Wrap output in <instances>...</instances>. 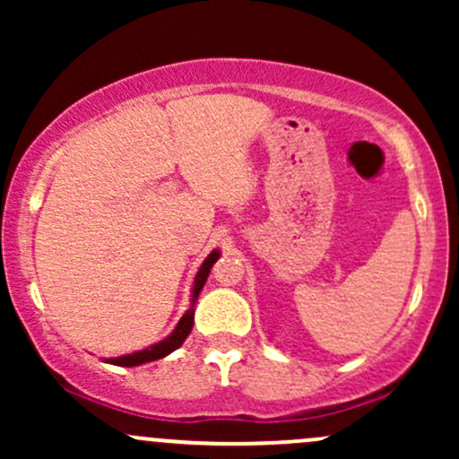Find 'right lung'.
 I'll return each mask as SVG.
<instances>
[{
  "instance_id": "obj_1",
  "label": "right lung",
  "mask_w": 459,
  "mask_h": 459,
  "mask_svg": "<svg viewBox=\"0 0 459 459\" xmlns=\"http://www.w3.org/2000/svg\"><path fill=\"white\" fill-rule=\"evenodd\" d=\"M218 256H220V252L213 250L212 255H209L207 259H204L203 265H200V270L196 273V281H194V299H192V304L196 302L200 289H203V284H204V281H207L209 272H212L213 263L218 261ZM192 325H194V307H189L186 310V315H183V317H181V321H178V324H177L175 332H172V334L168 336V339H163L161 343L152 345V347H149V350L135 351V354H129V356L109 358V362H112V365H118V367H138V365H144V362L160 360V358L168 356V354H170V351H175V350H178V347L183 345V341H186L187 336H189V332H192Z\"/></svg>"
}]
</instances>
